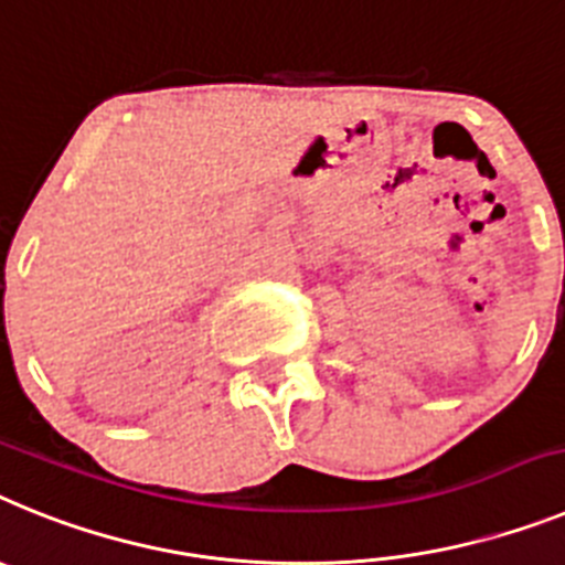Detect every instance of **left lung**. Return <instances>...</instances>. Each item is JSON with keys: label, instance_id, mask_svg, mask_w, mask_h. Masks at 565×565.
I'll list each match as a JSON object with an SVG mask.
<instances>
[{"label": "left lung", "instance_id": "8db88e82", "mask_svg": "<svg viewBox=\"0 0 565 565\" xmlns=\"http://www.w3.org/2000/svg\"><path fill=\"white\" fill-rule=\"evenodd\" d=\"M563 287H565V281H563Z\"/></svg>", "mask_w": 565, "mask_h": 565}]
</instances>
